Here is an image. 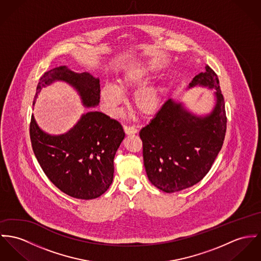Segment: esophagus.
Masks as SVG:
<instances>
[{
	"instance_id": "34e87169",
	"label": "esophagus",
	"mask_w": 261,
	"mask_h": 261,
	"mask_svg": "<svg viewBox=\"0 0 261 261\" xmlns=\"http://www.w3.org/2000/svg\"><path fill=\"white\" fill-rule=\"evenodd\" d=\"M124 132L126 133V135H132V134H136L138 132V130L135 126L124 125Z\"/></svg>"
}]
</instances>
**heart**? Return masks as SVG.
Listing matches in <instances>:
<instances>
[{"label": "heart", "mask_w": 261, "mask_h": 261, "mask_svg": "<svg viewBox=\"0 0 261 261\" xmlns=\"http://www.w3.org/2000/svg\"><path fill=\"white\" fill-rule=\"evenodd\" d=\"M154 77V70L149 66L131 67L118 77L116 85L106 83L101 87V100L110 113L116 114L124 101L123 93L132 92L138 89L133 96L135 109L142 115H153L160 109L166 92L165 88L160 85H144Z\"/></svg>", "instance_id": "heart-1"}]
</instances>
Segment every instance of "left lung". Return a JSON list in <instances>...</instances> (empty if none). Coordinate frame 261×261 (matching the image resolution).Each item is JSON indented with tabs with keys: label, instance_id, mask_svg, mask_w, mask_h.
Returning a JSON list of instances; mask_svg holds the SVG:
<instances>
[{
	"label": "left lung",
	"instance_id": "left-lung-1",
	"mask_svg": "<svg viewBox=\"0 0 261 261\" xmlns=\"http://www.w3.org/2000/svg\"><path fill=\"white\" fill-rule=\"evenodd\" d=\"M196 86L215 89L216 104L208 114L197 115L182 102L169 99L139 133L148 179L165 193L179 192L199 182L211 170L223 144L224 100L218 75L208 65L189 84V88Z\"/></svg>",
	"mask_w": 261,
	"mask_h": 261
}]
</instances>
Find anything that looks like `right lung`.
<instances>
[{
  "instance_id": "1",
  "label": "right lung",
  "mask_w": 261,
  "mask_h": 261,
  "mask_svg": "<svg viewBox=\"0 0 261 261\" xmlns=\"http://www.w3.org/2000/svg\"><path fill=\"white\" fill-rule=\"evenodd\" d=\"M56 81L72 86L85 107L99 104V79L88 72H74L65 65L44 72L35 101L43 87ZM30 136L37 160L49 180L72 198L92 200L100 197L112 184L113 160L125 133L118 121L91 110L60 135L42 131L32 115Z\"/></svg>"
}]
</instances>
